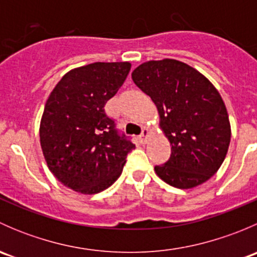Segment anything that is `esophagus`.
Here are the masks:
<instances>
[{
	"label": "esophagus",
	"instance_id": "1",
	"mask_svg": "<svg viewBox=\"0 0 257 257\" xmlns=\"http://www.w3.org/2000/svg\"><path fill=\"white\" fill-rule=\"evenodd\" d=\"M148 138H149V131H148V128H143V131H142V134H141L142 142L147 143Z\"/></svg>",
	"mask_w": 257,
	"mask_h": 257
}]
</instances>
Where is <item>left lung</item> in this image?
Returning <instances> with one entry per match:
<instances>
[{
  "label": "left lung",
  "mask_w": 257,
  "mask_h": 257,
  "mask_svg": "<svg viewBox=\"0 0 257 257\" xmlns=\"http://www.w3.org/2000/svg\"><path fill=\"white\" fill-rule=\"evenodd\" d=\"M159 113V128L172 145L170 159L154 168L169 185L191 189L219 170L229 149L231 126L221 95L194 67L164 58L132 73Z\"/></svg>",
  "instance_id": "1"
}]
</instances>
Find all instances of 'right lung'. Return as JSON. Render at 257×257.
<instances>
[{"mask_svg": "<svg viewBox=\"0 0 257 257\" xmlns=\"http://www.w3.org/2000/svg\"><path fill=\"white\" fill-rule=\"evenodd\" d=\"M129 62H95L67 72L49 94L40 124L48 169L64 186L100 193L120 177L136 148L119 137L104 105L131 71Z\"/></svg>", "mask_w": 257, "mask_h": 257, "instance_id": "1", "label": "right lung"}]
</instances>
